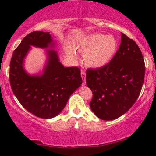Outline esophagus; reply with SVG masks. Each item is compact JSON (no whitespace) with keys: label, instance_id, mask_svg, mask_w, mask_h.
<instances>
[{"label":"esophagus","instance_id":"esophagus-1","mask_svg":"<svg viewBox=\"0 0 156 156\" xmlns=\"http://www.w3.org/2000/svg\"><path fill=\"white\" fill-rule=\"evenodd\" d=\"M81 76H82V80H83V83H82V84L84 85H86V74H85V72L84 71V70H82V71H81Z\"/></svg>","mask_w":156,"mask_h":156}]
</instances>
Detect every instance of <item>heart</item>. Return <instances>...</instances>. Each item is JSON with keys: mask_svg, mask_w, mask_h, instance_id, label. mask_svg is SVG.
I'll use <instances>...</instances> for the list:
<instances>
[{"mask_svg": "<svg viewBox=\"0 0 156 156\" xmlns=\"http://www.w3.org/2000/svg\"><path fill=\"white\" fill-rule=\"evenodd\" d=\"M74 48L84 55V62L87 67L99 69L107 65L116 54L118 42L113 35L101 33L92 34L83 37L74 44ZM68 55L74 59L76 54L73 48H69Z\"/></svg>", "mask_w": 156, "mask_h": 156, "instance_id": "obj_1", "label": "heart"}]
</instances>
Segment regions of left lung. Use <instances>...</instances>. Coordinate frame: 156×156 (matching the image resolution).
Returning <instances> with one entry per match:
<instances>
[{
    "mask_svg": "<svg viewBox=\"0 0 156 156\" xmlns=\"http://www.w3.org/2000/svg\"><path fill=\"white\" fill-rule=\"evenodd\" d=\"M121 37L120 47L107 65L87 70V85L93 93L89 105L102 120H114L127 112L144 84L146 68L141 51L125 34L121 33Z\"/></svg>",
    "mask_w": 156,
    "mask_h": 156,
    "instance_id": "obj_1",
    "label": "left lung"
}]
</instances>
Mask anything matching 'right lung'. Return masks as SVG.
<instances>
[{"label":"right lung","instance_id":"right-lung-1","mask_svg":"<svg viewBox=\"0 0 156 156\" xmlns=\"http://www.w3.org/2000/svg\"><path fill=\"white\" fill-rule=\"evenodd\" d=\"M32 46L46 50L44 69L35 75H30L24 67ZM55 46L50 32H33L25 36L15 50L10 64L12 92L25 109L44 119L60 114L70 96L82 83L80 69L64 67L59 62L58 53L53 50Z\"/></svg>","mask_w":156,"mask_h":156}]
</instances>
